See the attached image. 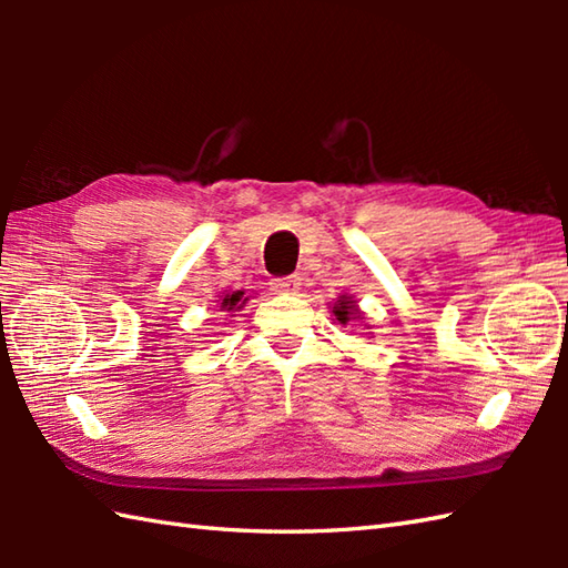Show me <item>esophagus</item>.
Returning <instances> with one entry per match:
<instances>
[{
  "label": "esophagus",
  "mask_w": 568,
  "mask_h": 568,
  "mask_svg": "<svg viewBox=\"0 0 568 568\" xmlns=\"http://www.w3.org/2000/svg\"><path fill=\"white\" fill-rule=\"evenodd\" d=\"M271 287L275 293H287L295 295L300 291V275H283V277H273Z\"/></svg>",
  "instance_id": "obj_1"
}]
</instances>
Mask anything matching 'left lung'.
<instances>
[{
    "mask_svg": "<svg viewBox=\"0 0 568 568\" xmlns=\"http://www.w3.org/2000/svg\"><path fill=\"white\" fill-rule=\"evenodd\" d=\"M332 312H334V317L339 320L342 324H348V322H358V320H364V315H361V310L356 307V300L346 297V295H342L339 300H336V305L332 307Z\"/></svg>",
    "mask_w": 568,
    "mask_h": 568,
    "instance_id": "1",
    "label": "left lung"
}]
</instances>
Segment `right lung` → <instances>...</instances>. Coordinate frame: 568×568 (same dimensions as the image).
<instances>
[{"label":"right lung","instance_id":"obj_1","mask_svg":"<svg viewBox=\"0 0 568 568\" xmlns=\"http://www.w3.org/2000/svg\"><path fill=\"white\" fill-rule=\"evenodd\" d=\"M246 300H248V297H244V291L222 293V295H220V307L226 310V312H236V310H241V307L246 305Z\"/></svg>","mask_w":568,"mask_h":568}]
</instances>
